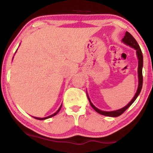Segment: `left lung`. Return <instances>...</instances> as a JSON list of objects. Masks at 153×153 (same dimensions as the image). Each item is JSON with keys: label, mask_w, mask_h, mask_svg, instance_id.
I'll use <instances>...</instances> for the list:
<instances>
[{"label": "left lung", "mask_w": 153, "mask_h": 153, "mask_svg": "<svg viewBox=\"0 0 153 153\" xmlns=\"http://www.w3.org/2000/svg\"><path fill=\"white\" fill-rule=\"evenodd\" d=\"M122 41L124 42V44L128 45V46H130L132 48H134L135 50H136L137 52V58H138V78H139V83H138V88H137V91L136 94H135L134 98L131 99V101L129 102L127 106H125L124 107H123L122 108H120V109L117 110V111H101L99 109V108H96V106L91 103L90 99H89L88 96V99L89 100V102H90L91 106L93 107V108L96 111V112L100 114H102L104 116H107V117H117L120 116L121 114H122L126 110L129 108V106L134 103V101L136 100L137 96H139V94H140L142 90V88H143V52H142L141 49H140V46H139L138 43L137 42V41L135 40V39L133 37L132 35H131L130 33H129L128 31H126L125 35H124V38L122 39Z\"/></svg>", "instance_id": "left-lung-1"}]
</instances>
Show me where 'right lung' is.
I'll use <instances>...</instances> for the list:
<instances>
[{
	"label": "right lung",
	"instance_id": "1",
	"mask_svg": "<svg viewBox=\"0 0 153 153\" xmlns=\"http://www.w3.org/2000/svg\"><path fill=\"white\" fill-rule=\"evenodd\" d=\"M61 107H62V105H61L60 106V107H59V109L57 111L55 112V113L54 114H52V115H50V116H49V117H45V118H39V117H34V118H35L36 119H39V120H44V119H49V118H50V117H54V116H55L56 114H57V113H58V112L59 111V110L61 109Z\"/></svg>",
	"mask_w": 153,
	"mask_h": 153
}]
</instances>
